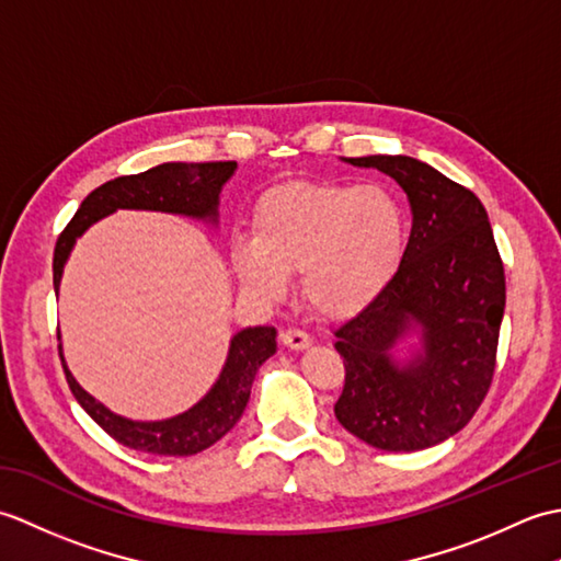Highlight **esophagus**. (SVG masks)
<instances>
[{"instance_id": "esophagus-1", "label": "esophagus", "mask_w": 561, "mask_h": 561, "mask_svg": "<svg viewBox=\"0 0 561 561\" xmlns=\"http://www.w3.org/2000/svg\"><path fill=\"white\" fill-rule=\"evenodd\" d=\"M279 340H282L284 347H289V350H306L308 344H311V335H308V332H304V330H299V328L284 330Z\"/></svg>"}]
</instances>
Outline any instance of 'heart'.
<instances>
[{"label":"heart","instance_id":"obj_1","mask_svg":"<svg viewBox=\"0 0 561 561\" xmlns=\"http://www.w3.org/2000/svg\"><path fill=\"white\" fill-rule=\"evenodd\" d=\"M253 233L231 243L245 289L279 299L287 272H301L306 301L320 316L342 318L359 313L396 277L408 217L386 185L291 183L260 199Z\"/></svg>","mask_w":561,"mask_h":561}]
</instances>
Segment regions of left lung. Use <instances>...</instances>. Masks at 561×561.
I'll return each mask as SVG.
<instances>
[{"mask_svg": "<svg viewBox=\"0 0 561 561\" xmlns=\"http://www.w3.org/2000/svg\"><path fill=\"white\" fill-rule=\"evenodd\" d=\"M347 161L396 178L412 231L396 277L335 330L344 359L335 416L374 448L422 450L458 434L492 386L504 262L472 190L412 157ZM412 327L421 328L423 352L400 367L389 352Z\"/></svg>", "mask_w": 561, "mask_h": 561, "instance_id": "1", "label": "left lung"}]
</instances>
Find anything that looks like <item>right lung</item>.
I'll return each mask as SVG.
<instances>
[{"label": "right lung", "mask_w": 561, "mask_h": 561, "mask_svg": "<svg viewBox=\"0 0 561 561\" xmlns=\"http://www.w3.org/2000/svg\"><path fill=\"white\" fill-rule=\"evenodd\" d=\"M236 171V161L209 163H161L145 173L121 175L81 202L75 217L65 226L55 243L53 284L55 291L62 279V267L77 238L115 209H153L187 214L197 219H217L219 190ZM277 330L272 325L245 328L231 340L229 359L217 383L202 398L193 410L163 422H133L113 414L83 390L62 359L65 378L71 396L96 422L105 434L127 448L153 453V456H193L231 432L250 398V386L257 368L277 352ZM59 350V347H57ZM62 356V352H59Z\"/></svg>", "instance_id": "obj_1"}]
</instances>
